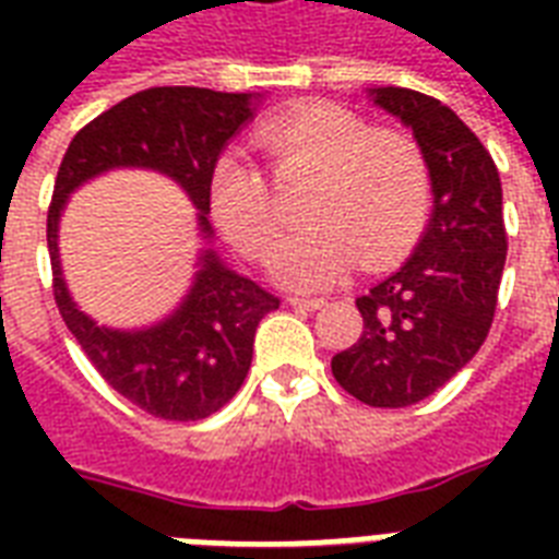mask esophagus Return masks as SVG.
Listing matches in <instances>:
<instances>
[{"instance_id":"34e87169","label":"esophagus","mask_w":559,"mask_h":559,"mask_svg":"<svg viewBox=\"0 0 559 559\" xmlns=\"http://www.w3.org/2000/svg\"><path fill=\"white\" fill-rule=\"evenodd\" d=\"M287 301L293 307H305V310H319V307L328 305L324 298H305V296H289Z\"/></svg>"}]
</instances>
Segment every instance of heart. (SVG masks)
I'll use <instances>...</instances> for the list:
<instances>
[{"label":"heart","mask_w":559,"mask_h":559,"mask_svg":"<svg viewBox=\"0 0 559 559\" xmlns=\"http://www.w3.org/2000/svg\"><path fill=\"white\" fill-rule=\"evenodd\" d=\"M275 177L316 174L307 191L310 226L287 237L272 275L296 289L336 284L354 261L377 270L415 243L429 214V168L420 144L403 130L368 127L336 104H307L258 130ZM211 211L231 243L263 261L284 231V209L243 156L223 153L209 179Z\"/></svg>","instance_id":"obj_1"}]
</instances>
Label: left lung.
<instances>
[{
  "label": "left lung",
  "mask_w": 559,
  "mask_h": 559,
  "mask_svg": "<svg viewBox=\"0 0 559 559\" xmlns=\"http://www.w3.org/2000/svg\"><path fill=\"white\" fill-rule=\"evenodd\" d=\"M371 98L412 127L435 209L412 258L357 298L362 333L331 368L359 403L403 408L447 385L485 345L508 231L493 156L447 104L403 86L371 90Z\"/></svg>",
  "instance_id": "1"
}]
</instances>
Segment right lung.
Returning <instances> with one entry per match:
<instances>
[{
	"instance_id": "obj_1",
	"label": "right lung",
	"mask_w": 559,
	"mask_h": 559,
	"mask_svg": "<svg viewBox=\"0 0 559 559\" xmlns=\"http://www.w3.org/2000/svg\"><path fill=\"white\" fill-rule=\"evenodd\" d=\"M252 109V95L243 92L142 90L78 130L57 170L46 223L57 310L109 389L162 420H202L235 397L252 366L258 322L278 310V296L223 266L209 249L191 293L170 319L147 331L100 328L78 310L63 284L57 261L60 211L74 188L104 170L151 168L186 188L209 237L211 168Z\"/></svg>"
}]
</instances>
